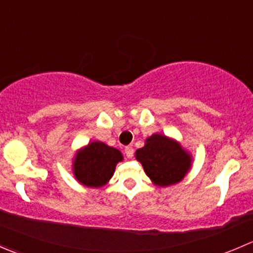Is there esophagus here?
<instances>
[{
	"label": "esophagus",
	"instance_id": "34e87169",
	"mask_svg": "<svg viewBox=\"0 0 253 253\" xmlns=\"http://www.w3.org/2000/svg\"><path fill=\"white\" fill-rule=\"evenodd\" d=\"M133 153H134V150H133V148H132V147L125 148V154H126V157L128 158V159H131V158L133 157Z\"/></svg>",
	"mask_w": 253,
	"mask_h": 253
}]
</instances>
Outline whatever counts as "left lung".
Returning a JSON list of instances; mask_svg holds the SVG:
<instances>
[{
  "instance_id": "1",
  "label": "left lung",
  "mask_w": 253,
  "mask_h": 253,
  "mask_svg": "<svg viewBox=\"0 0 253 253\" xmlns=\"http://www.w3.org/2000/svg\"><path fill=\"white\" fill-rule=\"evenodd\" d=\"M136 159L155 186L168 187L180 182L192 167V155L176 139L154 133L136 150Z\"/></svg>"
}]
</instances>
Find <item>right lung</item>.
I'll return each mask as SVG.
<instances>
[{
	"label": "right lung",
	"mask_w": 253,
	"mask_h": 253,
	"mask_svg": "<svg viewBox=\"0 0 253 253\" xmlns=\"http://www.w3.org/2000/svg\"><path fill=\"white\" fill-rule=\"evenodd\" d=\"M122 160L124 155L116 148L99 141L90 142L76 153L73 175L86 187H103L114 175L117 163Z\"/></svg>",
	"instance_id": "1"
}]
</instances>
